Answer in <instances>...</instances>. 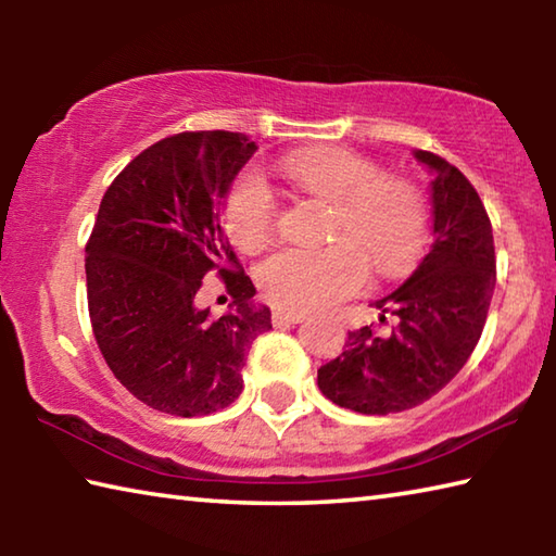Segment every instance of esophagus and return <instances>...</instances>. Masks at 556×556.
I'll list each match as a JSON object with an SVG mask.
<instances>
[{"label":"esophagus","mask_w":556,"mask_h":556,"mask_svg":"<svg viewBox=\"0 0 556 556\" xmlns=\"http://www.w3.org/2000/svg\"><path fill=\"white\" fill-rule=\"evenodd\" d=\"M304 318H306V314H299V312H275L271 314V324L289 326V324H301Z\"/></svg>","instance_id":"1"}]
</instances>
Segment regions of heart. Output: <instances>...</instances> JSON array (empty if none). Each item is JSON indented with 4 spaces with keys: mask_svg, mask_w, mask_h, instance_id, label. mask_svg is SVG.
I'll use <instances>...</instances> for the list:
<instances>
[{
    "mask_svg": "<svg viewBox=\"0 0 556 556\" xmlns=\"http://www.w3.org/2000/svg\"><path fill=\"white\" fill-rule=\"evenodd\" d=\"M281 174L301 191L333 203L326 248H285L257 267V285L285 312H321L355 294L368 279V260L380 275H397L421 255L427 240V205L402 178L348 149H301L281 162ZM230 242L255 252L275 225V199L257 174H242L223 203ZM364 251L361 253L359 250Z\"/></svg>",
    "mask_w": 556,
    "mask_h": 556,
    "instance_id": "1",
    "label": "heart"
}]
</instances>
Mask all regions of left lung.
<instances>
[{
  "instance_id": "obj_1",
  "label": "left lung",
  "mask_w": 556,
  "mask_h": 556,
  "mask_svg": "<svg viewBox=\"0 0 556 556\" xmlns=\"http://www.w3.org/2000/svg\"><path fill=\"white\" fill-rule=\"evenodd\" d=\"M431 174V250L392 294L375 301L397 316L388 336L351 331L345 351L318 368V390L338 407L392 414L446 388L483 333L495 289L493 228L468 178L446 159L414 149Z\"/></svg>"
}]
</instances>
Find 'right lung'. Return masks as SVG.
Here are the masks:
<instances>
[{
    "label": "right lung",
    "instance_id": "add662e5",
    "mask_svg": "<svg viewBox=\"0 0 556 556\" xmlns=\"http://www.w3.org/2000/svg\"><path fill=\"white\" fill-rule=\"evenodd\" d=\"M255 152L240 131H181L131 159L102 195L86 248L90 324L110 370L147 407L176 417L228 407L252 341L271 328L220 228ZM211 268L233 296L218 319L194 306Z\"/></svg>",
    "mask_w": 556,
    "mask_h": 556
}]
</instances>
